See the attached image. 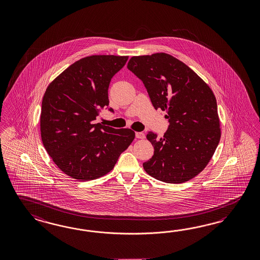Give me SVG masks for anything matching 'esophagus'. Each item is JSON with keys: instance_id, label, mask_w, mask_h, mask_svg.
Listing matches in <instances>:
<instances>
[{"instance_id": "34e87169", "label": "esophagus", "mask_w": 260, "mask_h": 260, "mask_svg": "<svg viewBox=\"0 0 260 260\" xmlns=\"http://www.w3.org/2000/svg\"><path fill=\"white\" fill-rule=\"evenodd\" d=\"M136 138H137V139L143 140V139L145 138V135H144L143 132H136Z\"/></svg>"}]
</instances>
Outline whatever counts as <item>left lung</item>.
<instances>
[{
    "mask_svg": "<svg viewBox=\"0 0 260 260\" xmlns=\"http://www.w3.org/2000/svg\"><path fill=\"white\" fill-rule=\"evenodd\" d=\"M127 68L144 83L155 109L166 111L169 127L162 138L146 136L154 155L145 172L167 183L198 176L215 153L221 137L216 100L200 76L166 53L134 56Z\"/></svg>",
    "mask_w": 260,
    "mask_h": 260,
    "instance_id": "1",
    "label": "left lung"
}]
</instances>
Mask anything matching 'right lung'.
Returning <instances> with one entry per match:
<instances>
[{"mask_svg": "<svg viewBox=\"0 0 260 260\" xmlns=\"http://www.w3.org/2000/svg\"><path fill=\"white\" fill-rule=\"evenodd\" d=\"M127 59L128 56L114 55L82 58L45 90L40 119L42 141L54 164L72 178L86 181L104 177L135 139L131 129L94 121L109 105V83Z\"/></svg>", "mask_w": 260, "mask_h": 260, "instance_id": "1", "label": "right lung"}]
</instances>
